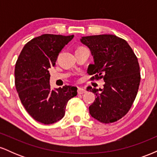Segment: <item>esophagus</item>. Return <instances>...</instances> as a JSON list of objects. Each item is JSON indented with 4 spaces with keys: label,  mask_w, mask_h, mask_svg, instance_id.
<instances>
[{
    "label": "esophagus",
    "mask_w": 157,
    "mask_h": 157,
    "mask_svg": "<svg viewBox=\"0 0 157 157\" xmlns=\"http://www.w3.org/2000/svg\"><path fill=\"white\" fill-rule=\"evenodd\" d=\"M86 90H85L83 88H78V89H77V93L79 94H82L86 93Z\"/></svg>",
    "instance_id": "obj_1"
}]
</instances>
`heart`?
I'll return each instance as SVG.
<instances>
[{
  "label": "heart",
  "mask_w": 157,
  "mask_h": 157,
  "mask_svg": "<svg viewBox=\"0 0 157 157\" xmlns=\"http://www.w3.org/2000/svg\"><path fill=\"white\" fill-rule=\"evenodd\" d=\"M83 48V47H78L77 48V49H80V48Z\"/></svg>",
  "instance_id": "heart-1"
}]
</instances>
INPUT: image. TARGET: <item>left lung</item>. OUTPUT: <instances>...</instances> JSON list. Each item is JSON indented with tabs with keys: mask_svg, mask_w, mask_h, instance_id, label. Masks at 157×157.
<instances>
[{
	"mask_svg": "<svg viewBox=\"0 0 157 157\" xmlns=\"http://www.w3.org/2000/svg\"><path fill=\"white\" fill-rule=\"evenodd\" d=\"M80 41L94 57V63L88 68L91 80L105 82L102 89L87 88L96 95L90 114L102 123L117 121L128 112L137 94L141 79L137 57L125 40L116 35L86 36Z\"/></svg>",
	"mask_w": 157,
	"mask_h": 157,
	"instance_id": "left-lung-1",
	"label": "left lung"
}]
</instances>
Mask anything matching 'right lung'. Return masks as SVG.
I'll use <instances>...</instances> for the list:
<instances>
[{
  "mask_svg": "<svg viewBox=\"0 0 157 157\" xmlns=\"http://www.w3.org/2000/svg\"><path fill=\"white\" fill-rule=\"evenodd\" d=\"M73 37L52 34L35 37L25 45L16 62L15 83L20 100L29 114L45 125L63 117L68 101L77 94V88L71 86L52 90L48 72Z\"/></svg>",
  "mask_w": 157,
  "mask_h": 157,
  "instance_id": "obj_1",
  "label": "right lung"
}]
</instances>
